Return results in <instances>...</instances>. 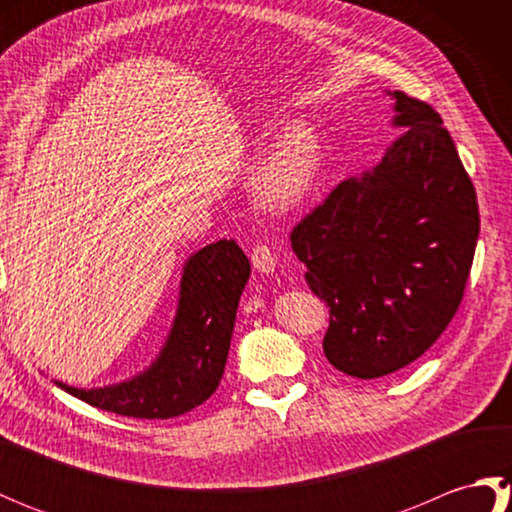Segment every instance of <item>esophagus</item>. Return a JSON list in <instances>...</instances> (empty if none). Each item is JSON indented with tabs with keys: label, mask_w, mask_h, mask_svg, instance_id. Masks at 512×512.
<instances>
[{
	"label": "esophagus",
	"mask_w": 512,
	"mask_h": 512,
	"mask_svg": "<svg viewBox=\"0 0 512 512\" xmlns=\"http://www.w3.org/2000/svg\"><path fill=\"white\" fill-rule=\"evenodd\" d=\"M250 262H253L259 273H273L277 266V257L268 244H255L253 250H250Z\"/></svg>",
	"instance_id": "esophagus-1"
}]
</instances>
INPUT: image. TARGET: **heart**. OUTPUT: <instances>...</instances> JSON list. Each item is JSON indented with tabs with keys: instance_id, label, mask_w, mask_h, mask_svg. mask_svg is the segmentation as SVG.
Returning <instances> with one entry per match:
<instances>
[{
	"instance_id": "obj_1",
	"label": "heart",
	"mask_w": 512,
	"mask_h": 512,
	"mask_svg": "<svg viewBox=\"0 0 512 512\" xmlns=\"http://www.w3.org/2000/svg\"><path fill=\"white\" fill-rule=\"evenodd\" d=\"M321 169V145L306 125H295L268 151L255 176L259 202L273 211H292L310 198Z\"/></svg>"
}]
</instances>
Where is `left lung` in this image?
<instances>
[{
  "instance_id": "left-lung-1",
  "label": "left lung",
  "mask_w": 512,
  "mask_h": 512,
  "mask_svg": "<svg viewBox=\"0 0 512 512\" xmlns=\"http://www.w3.org/2000/svg\"><path fill=\"white\" fill-rule=\"evenodd\" d=\"M405 129L374 171L343 180L295 224L292 250L330 308L323 354L352 378L416 361L458 312L480 211L440 114L396 90Z\"/></svg>"
}]
</instances>
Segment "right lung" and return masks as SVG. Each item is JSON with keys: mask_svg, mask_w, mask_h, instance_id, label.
Masks as SVG:
<instances>
[{"mask_svg": "<svg viewBox=\"0 0 512 512\" xmlns=\"http://www.w3.org/2000/svg\"><path fill=\"white\" fill-rule=\"evenodd\" d=\"M248 275V259L233 239L198 250L184 268L178 317L154 367L116 387H59L96 409L127 418L167 420L202 405L224 376Z\"/></svg>", "mask_w": 512, "mask_h": 512, "instance_id": "obj_1", "label": "right lung"}]
</instances>
